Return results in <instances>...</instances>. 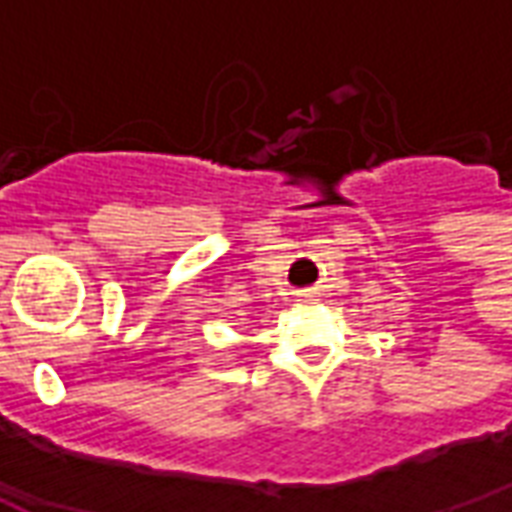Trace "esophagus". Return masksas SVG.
I'll use <instances>...</instances> for the list:
<instances>
[{
  "instance_id": "1",
  "label": "esophagus",
  "mask_w": 512,
  "mask_h": 512,
  "mask_svg": "<svg viewBox=\"0 0 512 512\" xmlns=\"http://www.w3.org/2000/svg\"><path fill=\"white\" fill-rule=\"evenodd\" d=\"M304 296H307V293H304Z\"/></svg>"
}]
</instances>
